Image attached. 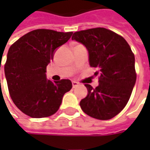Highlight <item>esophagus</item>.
I'll return each mask as SVG.
<instances>
[{"label":"esophagus","instance_id":"esophagus-1","mask_svg":"<svg viewBox=\"0 0 150 150\" xmlns=\"http://www.w3.org/2000/svg\"><path fill=\"white\" fill-rule=\"evenodd\" d=\"M78 86H79V83H77V82H75V81L72 82V87H73V88H77Z\"/></svg>","mask_w":150,"mask_h":150}]
</instances>
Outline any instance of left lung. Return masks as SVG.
Returning a JSON list of instances; mask_svg holds the SVG:
<instances>
[{"mask_svg":"<svg viewBox=\"0 0 150 150\" xmlns=\"http://www.w3.org/2000/svg\"><path fill=\"white\" fill-rule=\"evenodd\" d=\"M72 40L88 51V61L98 69L99 85L85 84L87 96L79 105L87 115L98 120H109L123 110L135 85V57L125 39L105 28L75 32Z\"/></svg>","mask_w":150,"mask_h":150,"instance_id":"obj_1","label":"left lung"}]
</instances>
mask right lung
<instances>
[{
	"mask_svg": "<svg viewBox=\"0 0 150 150\" xmlns=\"http://www.w3.org/2000/svg\"><path fill=\"white\" fill-rule=\"evenodd\" d=\"M72 34L35 30L20 38L8 49L5 65L8 91L15 105L27 116L42 118L54 114L64 94L71 89V80L52 82L46 78V72L56 50Z\"/></svg>",
	"mask_w": 150,
	"mask_h": 150,
	"instance_id": "obj_1",
	"label": "right lung"
}]
</instances>
